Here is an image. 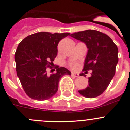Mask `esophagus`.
Segmentation results:
<instances>
[{"label": "esophagus", "instance_id": "34e87169", "mask_svg": "<svg viewBox=\"0 0 130 130\" xmlns=\"http://www.w3.org/2000/svg\"><path fill=\"white\" fill-rule=\"evenodd\" d=\"M72 74V76H74V77H77L79 76L78 74L76 73V72H72V74Z\"/></svg>", "mask_w": 130, "mask_h": 130}]
</instances>
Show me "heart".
<instances>
[{"instance_id":"obj_1","label":"heart","mask_w":130,"mask_h":130,"mask_svg":"<svg viewBox=\"0 0 130 130\" xmlns=\"http://www.w3.org/2000/svg\"><path fill=\"white\" fill-rule=\"evenodd\" d=\"M72 67L73 69H76L77 68V65L76 64H73V65H72Z\"/></svg>"}]
</instances>
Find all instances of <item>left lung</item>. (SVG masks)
I'll list each match as a JSON object with an SVG mask.
<instances>
[{
    "label": "left lung",
    "mask_w": 130,
    "mask_h": 130,
    "mask_svg": "<svg viewBox=\"0 0 130 130\" xmlns=\"http://www.w3.org/2000/svg\"><path fill=\"white\" fill-rule=\"evenodd\" d=\"M71 36L85 43L88 52L83 71H92L89 85L79 93L87 98H94L104 92L116 73L118 63V48L106 34L87 30L71 34ZM84 76V74H80Z\"/></svg>",
    "instance_id": "8db88e82"
}]
</instances>
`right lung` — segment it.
Wrapping results in <instances>:
<instances>
[{
  "label": "right lung",
  "instance_id": "right-lung-1",
  "mask_svg": "<svg viewBox=\"0 0 130 130\" xmlns=\"http://www.w3.org/2000/svg\"><path fill=\"white\" fill-rule=\"evenodd\" d=\"M69 35L37 32L27 36L18 45L14 56L17 74L25 92L31 99H50L57 92L61 77L71 75L66 68L58 66H56L55 74L48 76L47 72V67L53 65L56 57L58 43Z\"/></svg>",
  "mask_w": 130,
  "mask_h": 130
}]
</instances>
